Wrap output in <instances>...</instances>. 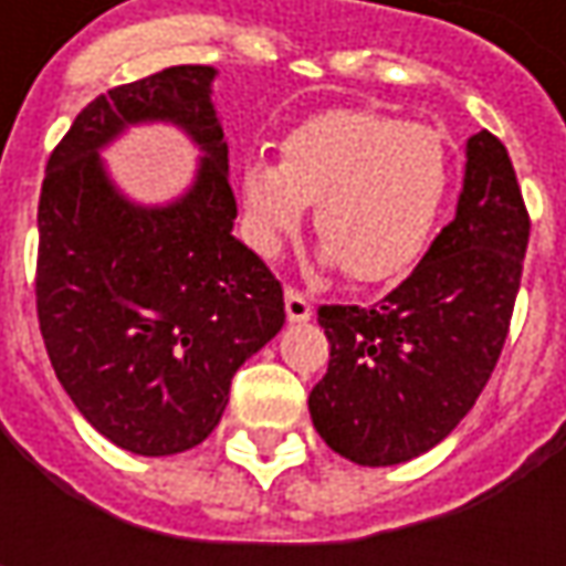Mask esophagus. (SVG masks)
Returning <instances> with one entry per match:
<instances>
[{
  "mask_svg": "<svg viewBox=\"0 0 566 566\" xmlns=\"http://www.w3.org/2000/svg\"><path fill=\"white\" fill-rule=\"evenodd\" d=\"M312 315H315L312 298L302 293V290L290 286V290H286V317H290V321H308Z\"/></svg>",
  "mask_w": 566,
  "mask_h": 566,
  "instance_id": "34e87169",
  "label": "esophagus"
}]
</instances>
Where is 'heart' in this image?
<instances>
[{
  "instance_id": "obj_1",
  "label": "heart",
  "mask_w": 566,
  "mask_h": 566,
  "mask_svg": "<svg viewBox=\"0 0 566 566\" xmlns=\"http://www.w3.org/2000/svg\"><path fill=\"white\" fill-rule=\"evenodd\" d=\"M450 166L444 138L378 109H324L298 122L280 160L249 154L239 169L245 229L261 254H276L305 205H315L321 258L356 283L406 273L431 239Z\"/></svg>"
}]
</instances>
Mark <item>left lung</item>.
<instances>
[{
    "label": "left lung",
    "instance_id": "8db88e82",
    "mask_svg": "<svg viewBox=\"0 0 566 566\" xmlns=\"http://www.w3.org/2000/svg\"><path fill=\"white\" fill-rule=\"evenodd\" d=\"M526 245L530 210L507 147L479 132L467 144L457 217L419 268L371 308H317L331 361L308 412L324 444L361 467L441 444L501 359Z\"/></svg>",
    "mask_w": 566,
    "mask_h": 566
}]
</instances>
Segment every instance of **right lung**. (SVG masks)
<instances>
[{"label": "right lung", "mask_w": 566, "mask_h": 566, "mask_svg": "<svg viewBox=\"0 0 566 566\" xmlns=\"http://www.w3.org/2000/svg\"><path fill=\"white\" fill-rule=\"evenodd\" d=\"M210 65H172L91 99L46 164L36 207V321L55 378L113 444L169 457L217 428L239 365L283 327V286L232 235L229 150ZM169 118L208 157L176 206L142 211L108 186L96 147Z\"/></svg>", "instance_id": "obj_1"}]
</instances>
